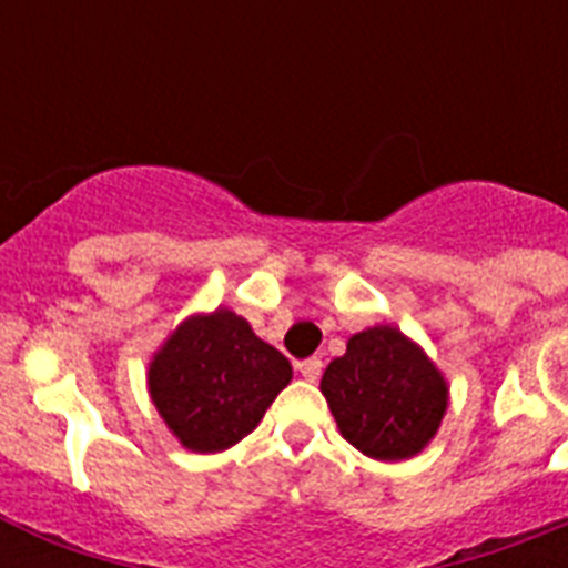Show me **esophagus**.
Segmentation results:
<instances>
[{
    "label": "esophagus",
    "mask_w": 568,
    "mask_h": 568,
    "mask_svg": "<svg viewBox=\"0 0 568 568\" xmlns=\"http://www.w3.org/2000/svg\"><path fill=\"white\" fill-rule=\"evenodd\" d=\"M321 369H324V361H321V358H307V361H301V364H298V373L304 375L307 381H318Z\"/></svg>",
    "instance_id": "obj_1"
}]
</instances>
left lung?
Here are the masks:
<instances>
[{
	"mask_svg": "<svg viewBox=\"0 0 568 568\" xmlns=\"http://www.w3.org/2000/svg\"><path fill=\"white\" fill-rule=\"evenodd\" d=\"M338 433L375 460H409L438 435L449 384L424 346L393 324L346 341L321 378Z\"/></svg>",
	"mask_w": 568,
	"mask_h": 568,
	"instance_id": "1",
	"label": "left lung"
}]
</instances>
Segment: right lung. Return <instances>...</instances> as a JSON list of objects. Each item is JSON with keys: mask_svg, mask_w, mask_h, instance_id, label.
Masks as SVG:
<instances>
[{"mask_svg": "<svg viewBox=\"0 0 568 568\" xmlns=\"http://www.w3.org/2000/svg\"><path fill=\"white\" fill-rule=\"evenodd\" d=\"M290 381V361L230 307L187 315L148 364L155 413L199 455L247 438Z\"/></svg>", "mask_w": 568, "mask_h": 568, "instance_id": "add662e5", "label": "right lung"}]
</instances>
